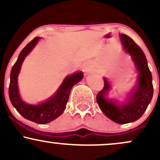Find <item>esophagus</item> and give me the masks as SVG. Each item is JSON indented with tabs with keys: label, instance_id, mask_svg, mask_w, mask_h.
<instances>
[{
	"label": "esophagus",
	"instance_id": "34e87169",
	"mask_svg": "<svg viewBox=\"0 0 160 160\" xmlns=\"http://www.w3.org/2000/svg\"><path fill=\"white\" fill-rule=\"evenodd\" d=\"M82 71L86 73V74H89V71H91V65L89 62H86L82 65Z\"/></svg>",
	"mask_w": 160,
	"mask_h": 160
}]
</instances>
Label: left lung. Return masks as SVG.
Wrapping results in <instances>:
<instances>
[{"label": "left lung", "instance_id": "left-lung-1", "mask_svg": "<svg viewBox=\"0 0 160 160\" xmlns=\"http://www.w3.org/2000/svg\"><path fill=\"white\" fill-rule=\"evenodd\" d=\"M123 49L131 56L138 73L135 86L127 94L126 101L108 98L111 86L104 78V86L96 96L97 103L106 117L119 124L132 122L141 118L151 102L153 95L152 74L148 65L146 56L134 40L126 34H120Z\"/></svg>", "mask_w": 160, "mask_h": 160}]
</instances>
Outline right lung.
I'll list each match as a JSON object with an SVG mask.
<instances>
[{"label":"right lung","mask_w":160,"mask_h":160,"mask_svg":"<svg viewBox=\"0 0 160 160\" xmlns=\"http://www.w3.org/2000/svg\"><path fill=\"white\" fill-rule=\"evenodd\" d=\"M40 39V37H36L20 52L11 70L9 96L13 107L24 118L38 124H46L62 115L68 101L70 92L75 84L83 78V74L82 71H78L66 77L56 92L41 103L30 104L24 102L19 93L18 77L25 57L32 52Z\"/></svg>","instance_id":"add662e5"}]
</instances>
